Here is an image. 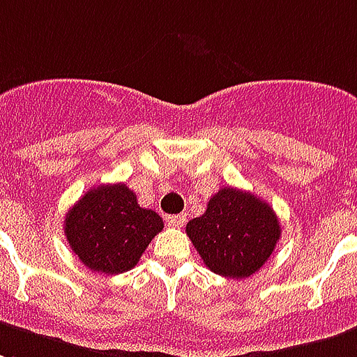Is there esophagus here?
<instances>
[{"label":"esophagus","instance_id":"1","mask_svg":"<svg viewBox=\"0 0 357 357\" xmlns=\"http://www.w3.org/2000/svg\"><path fill=\"white\" fill-rule=\"evenodd\" d=\"M185 215H168V218H166V223L170 227H174V229H181V227L185 225Z\"/></svg>","mask_w":357,"mask_h":357}]
</instances>
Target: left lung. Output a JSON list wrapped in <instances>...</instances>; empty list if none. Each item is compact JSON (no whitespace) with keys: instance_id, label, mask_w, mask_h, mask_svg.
Listing matches in <instances>:
<instances>
[{"instance_id":"1","label":"left lung","mask_w":357,"mask_h":357,"mask_svg":"<svg viewBox=\"0 0 357 357\" xmlns=\"http://www.w3.org/2000/svg\"><path fill=\"white\" fill-rule=\"evenodd\" d=\"M185 231L204 265L232 280L257 273L280 240V223L273 208L236 187L219 189L206 212L191 219Z\"/></svg>"}]
</instances>
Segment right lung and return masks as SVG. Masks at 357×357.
Here are the masks:
<instances>
[{
	"instance_id": "add662e5",
	"label": "right lung",
	"mask_w": 357,
	"mask_h": 357,
	"mask_svg": "<svg viewBox=\"0 0 357 357\" xmlns=\"http://www.w3.org/2000/svg\"><path fill=\"white\" fill-rule=\"evenodd\" d=\"M162 218L142 208L125 183L98 185L66 213L68 244L86 268L121 274L138 265L142 253L158 232Z\"/></svg>"
}]
</instances>
